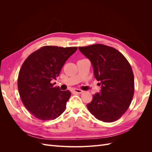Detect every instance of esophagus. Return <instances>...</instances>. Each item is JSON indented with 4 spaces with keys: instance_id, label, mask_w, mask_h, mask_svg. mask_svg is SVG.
Instances as JSON below:
<instances>
[{
    "instance_id": "1",
    "label": "esophagus",
    "mask_w": 152,
    "mask_h": 152,
    "mask_svg": "<svg viewBox=\"0 0 152 152\" xmlns=\"http://www.w3.org/2000/svg\"><path fill=\"white\" fill-rule=\"evenodd\" d=\"M73 92L75 93H79V94H80L82 93H83V91L82 90H80V89H75L73 90Z\"/></svg>"
}]
</instances>
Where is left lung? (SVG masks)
Wrapping results in <instances>:
<instances>
[{
    "label": "left lung",
    "mask_w": 152,
    "mask_h": 152,
    "mask_svg": "<svg viewBox=\"0 0 152 152\" xmlns=\"http://www.w3.org/2000/svg\"><path fill=\"white\" fill-rule=\"evenodd\" d=\"M79 49L91 61L94 77L102 86L101 93L93 95L87 108L99 121H116L127 111L134 96V74L129 63L116 49L103 44Z\"/></svg>",
    "instance_id": "left-lung-1"
}]
</instances>
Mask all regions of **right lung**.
<instances>
[{
  "instance_id": "obj_1",
  "label": "right lung",
  "mask_w": 152,
  "mask_h": 152,
  "mask_svg": "<svg viewBox=\"0 0 152 152\" xmlns=\"http://www.w3.org/2000/svg\"><path fill=\"white\" fill-rule=\"evenodd\" d=\"M77 47L43 46L32 53L21 67L18 88L26 108L40 120H54L65 110L70 91L54 87L64 64Z\"/></svg>"
}]
</instances>
